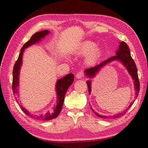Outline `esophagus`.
Wrapping results in <instances>:
<instances>
[{
	"instance_id": "34e87169",
	"label": "esophagus",
	"mask_w": 148,
	"mask_h": 148,
	"mask_svg": "<svg viewBox=\"0 0 148 148\" xmlns=\"http://www.w3.org/2000/svg\"><path fill=\"white\" fill-rule=\"evenodd\" d=\"M76 77L77 79H81L84 77V72H77V74H76Z\"/></svg>"
}]
</instances>
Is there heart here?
<instances>
[{"label": "heart", "instance_id": "obj_1", "mask_svg": "<svg viewBox=\"0 0 148 148\" xmlns=\"http://www.w3.org/2000/svg\"><path fill=\"white\" fill-rule=\"evenodd\" d=\"M87 53L86 56V62L87 64H92L97 61L100 54L101 48L99 46L95 45L93 42L86 40L80 43L76 49V53L83 55Z\"/></svg>", "mask_w": 148, "mask_h": 148}]
</instances>
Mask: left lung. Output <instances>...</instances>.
Returning a JSON list of instances; mask_svg holds the SVG:
<instances>
[{"instance_id": "8db88e82", "label": "left lung", "mask_w": 148, "mask_h": 148, "mask_svg": "<svg viewBox=\"0 0 148 148\" xmlns=\"http://www.w3.org/2000/svg\"><path fill=\"white\" fill-rule=\"evenodd\" d=\"M113 61H119L123 64V66L126 67V69L127 71H128L129 74L131 75L132 79L134 80V88H135L134 89L135 91H136V93H135L136 94V97H135V98H137L140 91V82H139L138 76L137 68L134 60L132 59V57L131 56V53H130L129 47L125 42H120L119 49H117V51H116V56L110 57V58L108 59L107 60H105V61L101 62V63L96 65V66L91 67V68H89L88 69H86V71H85V74H86V75L87 77H90V78L93 77L95 76V75L98 73V72L102 68V67L104 66L105 65H106V64L109 63V62ZM91 82L90 81V80L89 81L87 82V86H88V91L89 94L91 93ZM133 103L134 102H132L129 106V108L131 107L132 105L133 104ZM92 110L97 116L104 119L117 118V117H119L122 116H123V115L126 113V112L125 111L123 112V113H119V114L115 115V116H101V115H99L98 113L94 112V110L92 109Z\"/></svg>"}]
</instances>
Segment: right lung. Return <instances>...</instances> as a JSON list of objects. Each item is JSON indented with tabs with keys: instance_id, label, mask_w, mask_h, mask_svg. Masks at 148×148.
Masks as SVG:
<instances>
[{
	"instance_id": "right-lung-1",
	"label": "right lung",
	"mask_w": 148,
	"mask_h": 148,
	"mask_svg": "<svg viewBox=\"0 0 148 148\" xmlns=\"http://www.w3.org/2000/svg\"><path fill=\"white\" fill-rule=\"evenodd\" d=\"M49 33V31L47 30H45V31H42L34 34L31 36V39L29 40L28 42H27L25 44L23 47L21 49V52H20L19 56L18 59H17V61L14 64V69H13V82H12V90H13V92L14 95L17 93V90H18V86H19V71L20 69H21V64H22V57H23V54L25 49L27 48V47L32 46L36 42H38L41 40L42 38H44ZM74 82V74H69L62 77L61 79H59L57 81L56 86V89L57 92V105L55 106L53 108V112H47V113L44 115H40V116H37V115H33L31 113L27 110V109L22 106L21 104H19L18 102V100L17 99V97H16V101L17 104L19 105V107L21 108L25 114L27 116H29L32 118L37 119V120H42V121H47V120H51L54 118H56L59 116L60 112L61 111L62 104L64 102V96L65 94L68 90L70 86H71ZM18 94V93H17Z\"/></svg>"
}]
</instances>
